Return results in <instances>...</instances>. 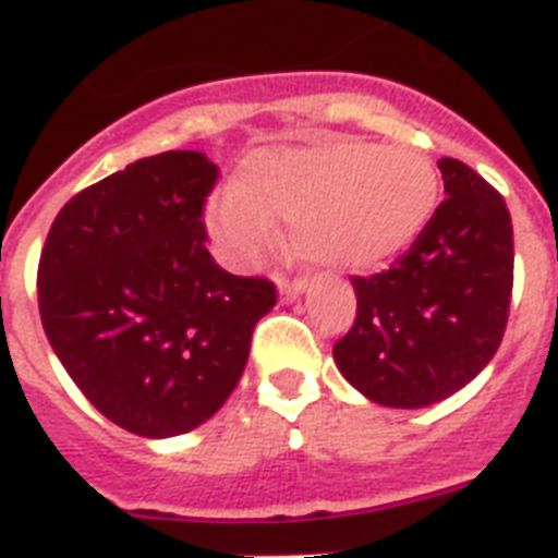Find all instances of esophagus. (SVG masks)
Returning <instances> with one entry per match:
<instances>
[{
  "instance_id": "34e87169",
  "label": "esophagus",
  "mask_w": 558,
  "mask_h": 558,
  "mask_svg": "<svg viewBox=\"0 0 558 558\" xmlns=\"http://www.w3.org/2000/svg\"><path fill=\"white\" fill-rule=\"evenodd\" d=\"M305 279H279V293H282V299H296L302 290H305Z\"/></svg>"
}]
</instances>
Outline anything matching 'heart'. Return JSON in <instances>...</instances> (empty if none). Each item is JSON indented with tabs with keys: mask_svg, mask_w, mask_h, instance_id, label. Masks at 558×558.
<instances>
[{
	"mask_svg": "<svg viewBox=\"0 0 558 558\" xmlns=\"http://www.w3.org/2000/svg\"><path fill=\"white\" fill-rule=\"evenodd\" d=\"M439 173L416 147L339 142L253 156L236 187L210 214L216 239L251 259L276 239V219L293 222L305 259L367 270L411 245L434 216Z\"/></svg>",
	"mask_w": 558,
	"mask_h": 558,
	"instance_id": "obj_1",
	"label": "heart"
}]
</instances>
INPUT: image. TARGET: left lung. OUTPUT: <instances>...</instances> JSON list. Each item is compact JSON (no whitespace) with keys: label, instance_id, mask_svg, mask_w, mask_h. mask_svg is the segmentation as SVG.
<instances>
[{"label":"left lung","instance_id":"left-lung-1","mask_svg":"<svg viewBox=\"0 0 558 558\" xmlns=\"http://www.w3.org/2000/svg\"><path fill=\"white\" fill-rule=\"evenodd\" d=\"M439 170L448 199L388 270L353 276L356 319L333 344L344 379L385 408H427L464 388L508 325V205L459 159L445 156Z\"/></svg>","mask_w":558,"mask_h":558}]
</instances>
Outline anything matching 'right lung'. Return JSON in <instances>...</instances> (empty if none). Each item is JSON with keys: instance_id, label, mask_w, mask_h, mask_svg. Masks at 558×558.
<instances>
[{"instance_id": "obj_1", "label": "right lung", "mask_w": 558, "mask_h": 558, "mask_svg": "<svg viewBox=\"0 0 558 558\" xmlns=\"http://www.w3.org/2000/svg\"><path fill=\"white\" fill-rule=\"evenodd\" d=\"M216 179L196 150L147 156L76 193L41 247L50 348L96 411L147 439L222 408L276 305L270 279L228 274L205 247Z\"/></svg>"}]
</instances>
